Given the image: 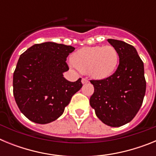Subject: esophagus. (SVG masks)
<instances>
[{
    "mask_svg": "<svg viewBox=\"0 0 156 156\" xmlns=\"http://www.w3.org/2000/svg\"><path fill=\"white\" fill-rule=\"evenodd\" d=\"M88 82V80L87 78H83L82 79V83H86Z\"/></svg>",
    "mask_w": 156,
    "mask_h": 156,
    "instance_id": "obj_1",
    "label": "esophagus"
}]
</instances>
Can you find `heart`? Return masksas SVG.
<instances>
[{"mask_svg":"<svg viewBox=\"0 0 156 156\" xmlns=\"http://www.w3.org/2000/svg\"><path fill=\"white\" fill-rule=\"evenodd\" d=\"M74 66L94 79H105L113 73L119 62L116 49L111 45L87 47L73 55Z\"/></svg>","mask_w":156,"mask_h":156,"instance_id":"1","label":"heart"}]
</instances>
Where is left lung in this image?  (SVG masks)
Here are the masks:
<instances>
[{
	"mask_svg": "<svg viewBox=\"0 0 156 156\" xmlns=\"http://www.w3.org/2000/svg\"><path fill=\"white\" fill-rule=\"evenodd\" d=\"M119 58L118 68L103 80H91L94 91L90 105L105 124L113 127L125 125L137 115L146 90L144 63L132 45L108 39Z\"/></svg>",
	"mask_w": 156,
	"mask_h": 156,
	"instance_id": "left-lung-1",
	"label": "left lung"
}]
</instances>
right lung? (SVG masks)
Returning a JSON list of instances; mask_svg holds the SVG:
<instances>
[{"label": "right lung", "instance_id": "1", "mask_svg": "<svg viewBox=\"0 0 156 156\" xmlns=\"http://www.w3.org/2000/svg\"><path fill=\"white\" fill-rule=\"evenodd\" d=\"M75 48L45 42L20 55L13 74V94L19 110L30 120L45 124L62 115L73 95L80 90L81 78L70 82L66 58Z\"/></svg>", "mask_w": 156, "mask_h": 156}]
</instances>
